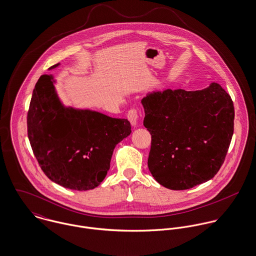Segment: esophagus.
<instances>
[{
	"mask_svg": "<svg viewBox=\"0 0 256 256\" xmlns=\"http://www.w3.org/2000/svg\"><path fill=\"white\" fill-rule=\"evenodd\" d=\"M138 118H140V114H138V112L136 109H132V110L128 111V120L130 122V124H132V126H138Z\"/></svg>",
	"mask_w": 256,
	"mask_h": 256,
	"instance_id": "34e87169",
	"label": "esophagus"
}]
</instances>
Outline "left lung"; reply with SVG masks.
<instances>
[{"label": "left lung", "instance_id": "left-lung-1", "mask_svg": "<svg viewBox=\"0 0 256 256\" xmlns=\"http://www.w3.org/2000/svg\"><path fill=\"white\" fill-rule=\"evenodd\" d=\"M143 124L150 132L148 168L172 190L211 180L225 161L234 134L230 96L212 82L201 90L153 92L142 101Z\"/></svg>", "mask_w": 256, "mask_h": 256}]
</instances>
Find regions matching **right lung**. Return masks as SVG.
Returning a JSON list of instances; mask_svg holds the SVG:
<instances>
[{
	"mask_svg": "<svg viewBox=\"0 0 256 256\" xmlns=\"http://www.w3.org/2000/svg\"><path fill=\"white\" fill-rule=\"evenodd\" d=\"M55 84L52 74H43L33 90L28 114L30 145L52 182L74 190H93L110 169L116 145L130 134V122L64 106Z\"/></svg>",
	"mask_w": 256,
	"mask_h": 256,
	"instance_id": "1",
	"label": "right lung"
}]
</instances>
